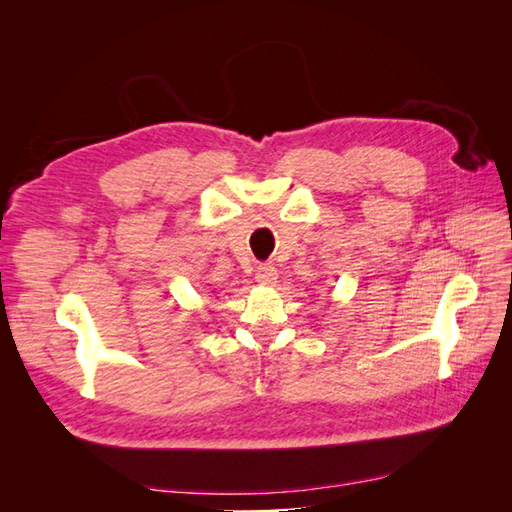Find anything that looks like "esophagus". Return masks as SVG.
I'll list each match as a JSON object with an SVG mask.
<instances>
[{
  "instance_id": "34e87169",
  "label": "esophagus",
  "mask_w": 512,
  "mask_h": 512,
  "mask_svg": "<svg viewBox=\"0 0 512 512\" xmlns=\"http://www.w3.org/2000/svg\"><path fill=\"white\" fill-rule=\"evenodd\" d=\"M256 282L262 286H273L277 282V269L273 265H260L256 271Z\"/></svg>"
}]
</instances>
